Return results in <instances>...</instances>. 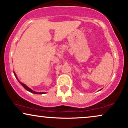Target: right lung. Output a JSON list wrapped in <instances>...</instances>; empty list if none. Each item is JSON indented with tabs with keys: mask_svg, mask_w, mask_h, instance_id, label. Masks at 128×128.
Returning a JSON list of instances; mask_svg holds the SVG:
<instances>
[{
	"mask_svg": "<svg viewBox=\"0 0 128 128\" xmlns=\"http://www.w3.org/2000/svg\"><path fill=\"white\" fill-rule=\"evenodd\" d=\"M14 75H15V76H16V78L17 79V78L16 77V75L15 73H14ZM19 82L20 83V84H21L22 86H23V87H24V88H25V89L26 90L28 91V92H32V93H34V94H44V92H34V91L30 89V88H29L28 87V86H26L25 84H23L22 82Z\"/></svg>",
	"mask_w": 128,
	"mask_h": 128,
	"instance_id": "1",
	"label": "right lung"
}]
</instances>
